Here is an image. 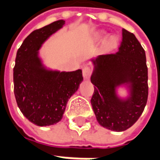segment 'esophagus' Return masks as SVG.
Masks as SVG:
<instances>
[{
    "instance_id": "esophagus-1",
    "label": "esophagus",
    "mask_w": 160,
    "mask_h": 160,
    "mask_svg": "<svg viewBox=\"0 0 160 160\" xmlns=\"http://www.w3.org/2000/svg\"><path fill=\"white\" fill-rule=\"evenodd\" d=\"M92 73V69L91 67H85L82 69V74L85 79H89Z\"/></svg>"
}]
</instances>
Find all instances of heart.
I'll return each instance as SVG.
<instances>
[{
	"label": "heart",
	"mask_w": 160,
	"mask_h": 160,
	"mask_svg": "<svg viewBox=\"0 0 160 160\" xmlns=\"http://www.w3.org/2000/svg\"><path fill=\"white\" fill-rule=\"evenodd\" d=\"M106 33L104 32H98L96 34V39L98 41H103V40L106 38ZM118 37L116 36H111V38H109L107 41L104 43V48L106 49H113L118 46Z\"/></svg>",
	"instance_id": "1"
}]
</instances>
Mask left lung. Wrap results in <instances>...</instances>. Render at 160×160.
I'll return each instance as SVG.
<instances>
[{
    "label": "left lung",
    "instance_id": "8db88e82",
    "mask_svg": "<svg viewBox=\"0 0 160 160\" xmlns=\"http://www.w3.org/2000/svg\"><path fill=\"white\" fill-rule=\"evenodd\" d=\"M118 51L100 55L92 62L91 77L94 92L91 98L98 123L110 130L124 131L141 117L148 102V67L144 49L133 33L122 28ZM130 83L131 98L121 101L115 87Z\"/></svg>",
    "mask_w": 160,
    "mask_h": 160
}]
</instances>
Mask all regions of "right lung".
<instances>
[{
	"mask_svg": "<svg viewBox=\"0 0 160 160\" xmlns=\"http://www.w3.org/2000/svg\"><path fill=\"white\" fill-rule=\"evenodd\" d=\"M64 24V20H57L33 31L16 55L13 68L16 102L23 115L38 126H49L61 121L68 98L83 80L80 69L46 70L38 56L41 44Z\"/></svg>",
	"mask_w": 160,
	"mask_h": 160,
	"instance_id": "right-lung-1",
	"label": "right lung"
}]
</instances>
